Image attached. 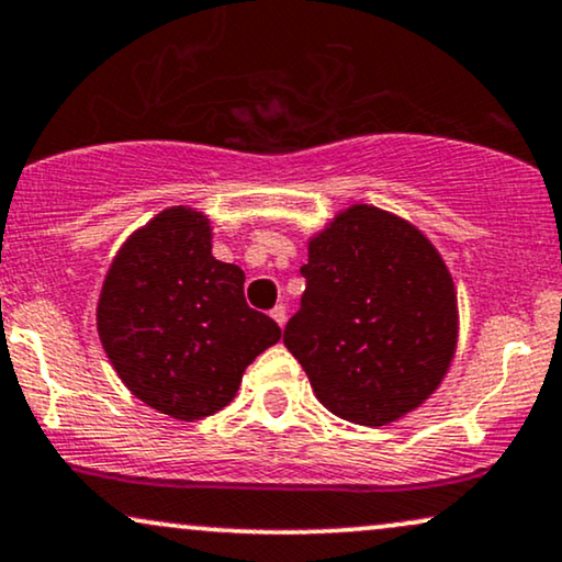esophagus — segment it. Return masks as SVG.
I'll list each match as a JSON object with an SVG mask.
<instances>
[{"instance_id": "obj_1", "label": "esophagus", "mask_w": 562, "mask_h": 562, "mask_svg": "<svg viewBox=\"0 0 562 562\" xmlns=\"http://www.w3.org/2000/svg\"><path fill=\"white\" fill-rule=\"evenodd\" d=\"M269 316H272V318H274V322H277V324H280V326H285V318H288V311H285V305H282V303H277V305H274V308H272V311H269Z\"/></svg>"}]
</instances>
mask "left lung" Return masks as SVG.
Listing matches in <instances>:
<instances>
[{
    "label": "left lung",
    "instance_id": "obj_1",
    "mask_svg": "<svg viewBox=\"0 0 562 562\" xmlns=\"http://www.w3.org/2000/svg\"><path fill=\"white\" fill-rule=\"evenodd\" d=\"M301 274L282 342L326 409L379 428L436 392L457 347V293L420 231L355 204L311 240Z\"/></svg>",
    "mask_w": 562,
    "mask_h": 562
}]
</instances>
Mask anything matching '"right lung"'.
Returning <instances> with one entry per match:
<instances>
[{
  "label": "right lung",
  "instance_id": "right-lung-1",
  "mask_svg": "<svg viewBox=\"0 0 562 562\" xmlns=\"http://www.w3.org/2000/svg\"><path fill=\"white\" fill-rule=\"evenodd\" d=\"M244 269L212 257L202 212L170 207L122 246L98 301V334L130 392L176 420L223 409L246 366L282 337L248 308Z\"/></svg>",
  "mask_w": 562,
  "mask_h": 562
}]
</instances>
